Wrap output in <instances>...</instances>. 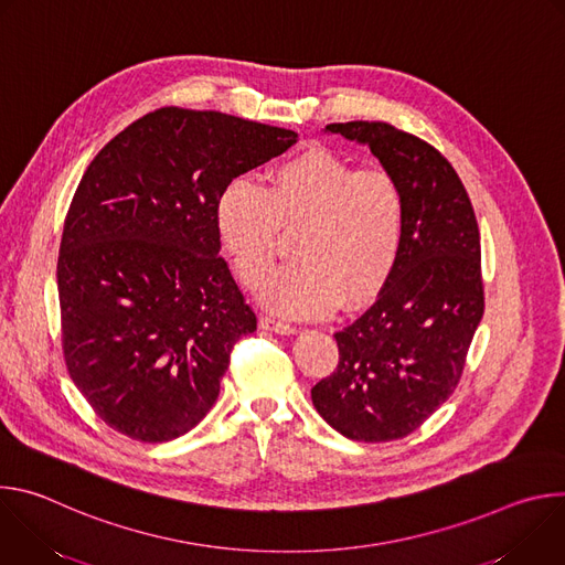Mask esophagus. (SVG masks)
<instances>
[{"label": "esophagus", "instance_id": "esophagus-1", "mask_svg": "<svg viewBox=\"0 0 565 565\" xmlns=\"http://www.w3.org/2000/svg\"><path fill=\"white\" fill-rule=\"evenodd\" d=\"M259 329L270 331V333H277V335H292V333L297 331L295 327L284 324V321H277L275 317H268V315H262V317H259Z\"/></svg>", "mask_w": 565, "mask_h": 565}]
</instances>
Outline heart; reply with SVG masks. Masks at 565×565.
I'll list each match as a JSON object with an SVG mask.
<instances>
[{"instance_id": "b5f03b06", "label": "heart", "mask_w": 565, "mask_h": 565, "mask_svg": "<svg viewBox=\"0 0 565 565\" xmlns=\"http://www.w3.org/2000/svg\"><path fill=\"white\" fill-rule=\"evenodd\" d=\"M214 223L248 288L268 275L281 230H299L297 262L273 273L259 299L281 317L312 319L342 299L358 308L384 288L405 246L407 201L393 174L310 149L270 170L266 190L248 179L230 181L216 199Z\"/></svg>"}]
</instances>
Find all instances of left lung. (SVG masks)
Returning <instances> with one entry per match:
<instances>
[{
    "label": "left lung",
    "instance_id": "obj_1",
    "mask_svg": "<svg viewBox=\"0 0 565 565\" xmlns=\"http://www.w3.org/2000/svg\"><path fill=\"white\" fill-rule=\"evenodd\" d=\"M327 134L366 145L405 192L399 262L375 303L335 333L338 369L319 380L312 405L351 440L409 436L454 393L486 297L480 232L449 160L388 122H333Z\"/></svg>",
    "mask_w": 565,
    "mask_h": 565
}]
</instances>
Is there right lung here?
<instances>
[{
  "label": "right lung",
  "instance_id": "obj_1",
  "mask_svg": "<svg viewBox=\"0 0 565 565\" xmlns=\"http://www.w3.org/2000/svg\"><path fill=\"white\" fill-rule=\"evenodd\" d=\"M295 142L290 129L166 107L92 160L64 221L57 292L68 375L111 429L166 443L212 409L234 342L257 331L218 257L216 199Z\"/></svg>",
  "mask_w": 565,
  "mask_h": 565
}]
</instances>
